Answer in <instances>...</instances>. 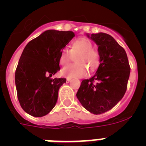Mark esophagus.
I'll return each mask as SVG.
<instances>
[{
	"label": "esophagus",
	"mask_w": 146,
	"mask_h": 146,
	"mask_svg": "<svg viewBox=\"0 0 146 146\" xmlns=\"http://www.w3.org/2000/svg\"><path fill=\"white\" fill-rule=\"evenodd\" d=\"M71 80H72V79H71V78H69V77H68V78L66 79V82H69Z\"/></svg>",
	"instance_id": "esophagus-1"
}]
</instances>
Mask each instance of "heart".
<instances>
[{"mask_svg":"<svg viewBox=\"0 0 146 146\" xmlns=\"http://www.w3.org/2000/svg\"><path fill=\"white\" fill-rule=\"evenodd\" d=\"M75 57L76 64L63 68L60 71L62 75L68 77H85L88 74V69L91 72L96 71L100 63L99 53L93 49L92 43L86 38L74 41L70 50L66 47L62 49L59 63L62 66L67 65Z\"/></svg>","mask_w":146,"mask_h":146,"instance_id":"heart-1","label":"heart"}]
</instances>
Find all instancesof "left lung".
Returning <instances> with one entry per match:
<instances>
[{"label":"left lung","mask_w":146,"mask_h":146,"mask_svg":"<svg viewBox=\"0 0 146 146\" xmlns=\"http://www.w3.org/2000/svg\"><path fill=\"white\" fill-rule=\"evenodd\" d=\"M86 35L97 44L100 64L92 77L82 81L77 97L88 111L99 115L111 110L123 97L130 66L126 51L110 35Z\"/></svg>","instance_id":"obj_1"}]
</instances>
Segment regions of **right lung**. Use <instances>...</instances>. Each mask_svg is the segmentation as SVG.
<instances>
[{
  "label": "right lung",
  "mask_w": 146,
  "mask_h": 146,
  "mask_svg": "<svg viewBox=\"0 0 146 146\" xmlns=\"http://www.w3.org/2000/svg\"><path fill=\"white\" fill-rule=\"evenodd\" d=\"M74 37L72 31L47 30L28 42L15 72V85L20 106L28 114L42 117L57 102L65 78L51 77L60 70L62 49Z\"/></svg>",
  "instance_id": "1"
}]
</instances>
